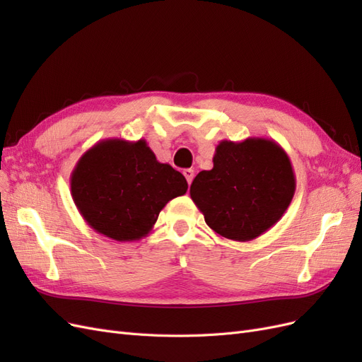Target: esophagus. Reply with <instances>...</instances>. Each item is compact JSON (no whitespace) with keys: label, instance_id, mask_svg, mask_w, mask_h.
<instances>
[{"label":"esophagus","instance_id":"esophagus-1","mask_svg":"<svg viewBox=\"0 0 362 362\" xmlns=\"http://www.w3.org/2000/svg\"><path fill=\"white\" fill-rule=\"evenodd\" d=\"M184 177H185V180H187V182L189 184H192V181H193V177H194V170L193 169H184Z\"/></svg>","mask_w":362,"mask_h":362}]
</instances>
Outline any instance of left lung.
<instances>
[{
    "label": "left lung",
    "mask_w": 362,
    "mask_h": 362,
    "mask_svg": "<svg viewBox=\"0 0 362 362\" xmlns=\"http://www.w3.org/2000/svg\"><path fill=\"white\" fill-rule=\"evenodd\" d=\"M294 190L287 152L275 140L249 137L217 145L213 169L196 175L190 198L216 234L250 242L284 216Z\"/></svg>",
    "instance_id": "left-lung-1"
}]
</instances>
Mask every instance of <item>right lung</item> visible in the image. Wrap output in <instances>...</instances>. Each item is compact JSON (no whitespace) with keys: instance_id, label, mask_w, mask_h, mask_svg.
Masks as SVG:
<instances>
[{"instance_id":"add662e5","label":"right lung","mask_w":362,"mask_h":362,"mask_svg":"<svg viewBox=\"0 0 362 362\" xmlns=\"http://www.w3.org/2000/svg\"><path fill=\"white\" fill-rule=\"evenodd\" d=\"M187 187L184 175L160 163L144 139L98 141L71 175L72 199L86 223L116 242L146 237L164 205Z\"/></svg>"}]
</instances>
